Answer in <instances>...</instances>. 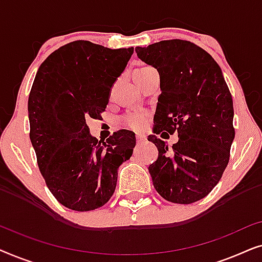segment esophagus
Segmentation results:
<instances>
[{
	"instance_id": "1",
	"label": "esophagus",
	"mask_w": 262,
	"mask_h": 262,
	"mask_svg": "<svg viewBox=\"0 0 262 262\" xmlns=\"http://www.w3.org/2000/svg\"><path fill=\"white\" fill-rule=\"evenodd\" d=\"M136 139H137L138 144H142V143L146 142V136L142 135V134H137V135H136Z\"/></svg>"
}]
</instances>
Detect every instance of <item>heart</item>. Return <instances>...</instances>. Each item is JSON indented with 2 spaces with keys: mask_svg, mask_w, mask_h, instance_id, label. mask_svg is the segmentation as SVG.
<instances>
[{
  "mask_svg": "<svg viewBox=\"0 0 262 262\" xmlns=\"http://www.w3.org/2000/svg\"><path fill=\"white\" fill-rule=\"evenodd\" d=\"M121 124L132 130H142L148 125L149 114L145 111H131L120 118Z\"/></svg>",
  "mask_w": 262,
  "mask_h": 262,
  "instance_id": "1",
  "label": "heart"
}]
</instances>
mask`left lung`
Listing matches in <instances>:
<instances>
[{"instance_id":"1","label":"left lung","mask_w":262,"mask_h":262,"mask_svg":"<svg viewBox=\"0 0 262 262\" xmlns=\"http://www.w3.org/2000/svg\"><path fill=\"white\" fill-rule=\"evenodd\" d=\"M136 53L161 75L154 134L179 136L171 149L149 136L159 149L149 167L154 187L168 202H198L218 184L230 157L235 138L230 91L216 60L191 41L162 40L136 48Z\"/></svg>"}]
</instances>
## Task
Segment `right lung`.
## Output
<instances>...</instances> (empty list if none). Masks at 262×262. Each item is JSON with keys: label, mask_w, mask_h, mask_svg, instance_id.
I'll use <instances>...</instances> for the list:
<instances>
[{"label": "right lung", "mask_w": 262, "mask_h": 262, "mask_svg": "<svg viewBox=\"0 0 262 262\" xmlns=\"http://www.w3.org/2000/svg\"><path fill=\"white\" fill-rule=\"evenodd\" d=\"M134 48L112 50L71 41L39 67L28 98L30 138L50 192L68 209L91 211L108 202L118 168L132 156L136 137L119 130L92 137L85 119L100 118Z\"/></svg>", "instance_id": "obj_1"}]
</instances>
